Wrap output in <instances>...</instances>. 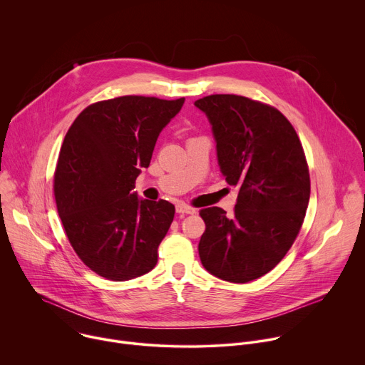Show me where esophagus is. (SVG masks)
<instances>
[{
    "instance_id": "34e87169",
    "label": "esophagus",
    "mask_w": 365,
    "mask_h": 365,
    "mask_svg": "<svg viewBox=\"0 0 365 365\" xmlns=\"http://www.w3.org/2000/svg\"><path fill=\"white\" fill-rule=\"evenodd\" d=\"M175 210L178 214H195V208H192L191 205L184 204V202H178L175 205Z\"/></svg>"
}]
</instances>
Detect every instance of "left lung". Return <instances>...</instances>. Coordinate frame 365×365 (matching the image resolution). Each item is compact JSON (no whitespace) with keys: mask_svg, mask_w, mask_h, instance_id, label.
Here are the masks:
<instances>
[{"mask_svg":"<svg viewBox=\"0 0 365 365\" xmlns=\"http://www.w3.org/2000/svg\"><path fill=\"white\" fill-rule=\"evenodd\" d=\"M212 125L225 181L238 185L234 215L202 208L204 268L230 282L271 271L294 244L308 207L309 171L301 141L275 107L234 94L195 101Z\"/></svg>","mask_w":365,"mask_h":365,"instance_id":"8db88e82","label":"left lung"}]
</instances>
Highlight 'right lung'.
<instances>
[{
  "label": "right lung",
  "instance_id": "obj_1",
  "mask_svg": "<svg viewBox=\"0 0 365 365\" xmlns=\"http://www.w3.org/2000/svg\"><path fill=\"white\" fill-rule=\"evenodd\" d=\"M184 97L124 96L84 108L66 134L54 195L66 235L96 274L127 281L151 271L175 207L131 192Z\"/></svg>",
  "mask_w": 365,
  "mask_h": 365
}]
</instances>
